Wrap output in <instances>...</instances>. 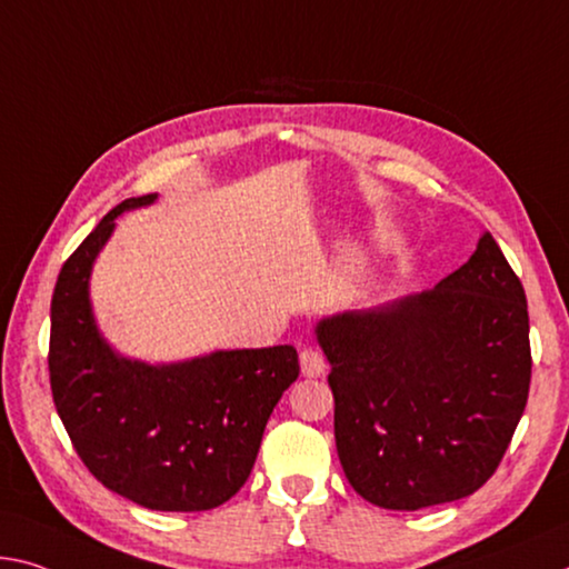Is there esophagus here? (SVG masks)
<instances>
[{
  "mask_svg": "<svg viewBox=\"0 0 569 569\" xmlns=\"http://www.w3.org/2000/svg\"><path fill=\"white\" fill-rule=\"evenodd\" d=\"M299 359H301V375L303 377H321L323 369H327V362H323V355H321L319 349H313V347L301 349Z\"/></svg>",
  "mask_w": 569,
  "mask_h": 569,
  "instance_id": "esophagus-1",
  "label": "esophagus"
}]
</instances>
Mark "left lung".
<instances>
[{"mask_svg": "<svg viewBox=\"0 0 569 569\" xmlns=\"http://www.w3.org/2000/svg\"><path fill=\"white\" fill-rule=\"evenodd\" d=\"M347 479L382 509L418 511L491 479L527 408L525 286L483 232L430 291L317 323Z\"/></svg>", "mask_w": 569, "mask_h": 569, "instance_id": "left-lung-1", "label": "left lung"}]
</instances>
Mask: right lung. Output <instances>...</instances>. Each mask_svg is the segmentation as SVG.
Masks as SVG:
<instances>
[{
	"instance_id": "right-lung-1",
	"label": "right lung",
	"mask_w": 569,
	"mask_h": 569,
	"mask_svg": "<svg viewBox=\"0 0 569 569\" xmlns=\"http://www.w3.org/2000/svg\"><path fill=\"white\" fill-rule=\"evenodd\" d=\"M154 200L116 204L62 266L50 303L52 400L106 489L154 511H207L248 481L270 412L299 377V355L281 345L147 365L111 349L90 309V270L116 218Z\"/></svg>"
}]
</instances>
